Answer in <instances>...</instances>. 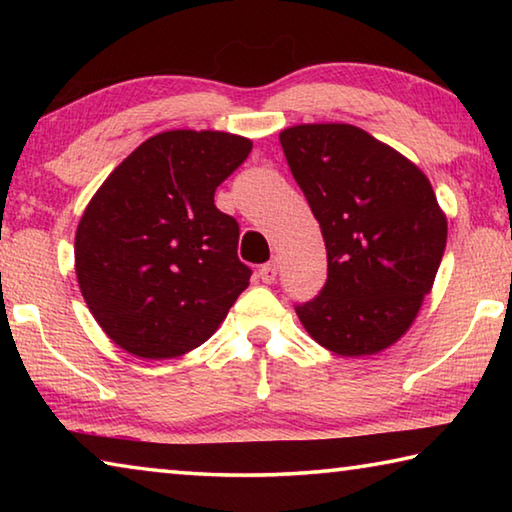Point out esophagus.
<instances>
[{
	"label": "esophagus",
	"mask_w": 512,
	"mask_h": 512,
	"mask_svg": "<svg viewBox=\"0 0 512 512\" xmlns=\"http://www.w3.org/2000/svg\"><path fill=\"white\" fill-rule=\"evenodd\" d=\"M259 277H262L264 284L275 282V277H277V262H275V259H273V262H268V264L259 268Z\"/></svg>",
	"instance_id": "esophagus-1"
}]
</instances>
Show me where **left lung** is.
<instances>
[{"instance_id":"1","label":"left lung","mask_w":512,"mask_h":512,"mask_svg":"<svg viewBox=\"0 0 512 512\" xmlns=\"http://www.w3.org/2000/svg\"><path fill=\"white\" fill-rule=\"evenodd\" d=\"M327 248L320 296L296 307L311 339L370 357L409 332L436 280L447 216L418 164L350 124L280 133Z\"/></svg>"}]
</instances>
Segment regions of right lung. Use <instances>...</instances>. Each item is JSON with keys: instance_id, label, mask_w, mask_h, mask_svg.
<instances>
[{"instance_id": "obj_1", "label": "right lung", "mask_w": 512, "mask_h": 512, "mask_svg": "<svg viewBox=\"0 0 512 512\" xmlns=\"http://www.w3.org/2000/svg\"><path fill=\"white\" fill-rule=\"evenodd\" d=\"M253 151L223 131L149 137L90 198L74 268L94 320L121 350L173 359L203 345L248 287L239 225L214 192Z\"/></svg>"}]
</instances>
